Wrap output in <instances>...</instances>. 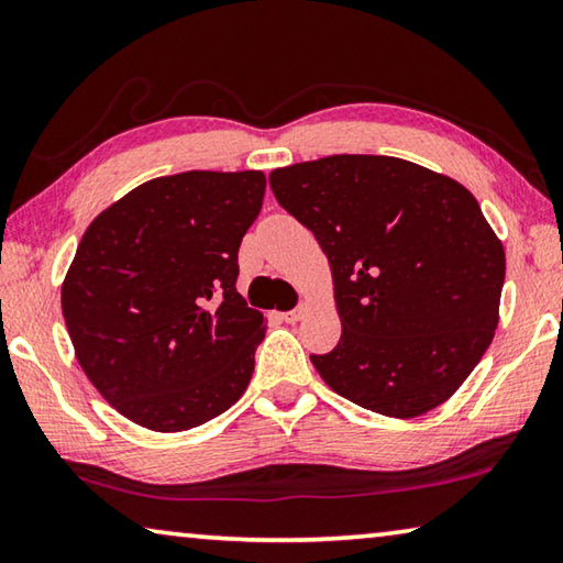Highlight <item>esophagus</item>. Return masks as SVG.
<instances>
[{"mask_svg":"<svg viewBox=\"0 0 563 563\" xmlns=\"http://www.w3.org/2000/svg\"><path fill=\"white\" fill-rule=\"evenodd\" d=\"M305 305H298V308H292V310H288V312H283V320L285 322H298L302 316H305Z\"/></svg>","mask_w":563,"mask_h":563,"instance_id":"34e87169","label":"esophagus"}]
</instances>
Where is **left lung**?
Returning a JSON list of instances; mask_svg holds the SVG:
<instances>
[{"label": "left lung", "instance_id": "obj_1", "mask_svg": "<svg viewBox=\"0 0 563 563\" xmlns=\"http://www.w3.org/2000/svg\"><path fill=\"white\" fill-rule=\"evenodd\" d=\"M271 188L335 283L342 335L310 355L320 377L399 419L450 399L489 347L507 271L476 198L430 168L360 154L275 168Z\"/></svg>", "mask_w": 563, "mask_h": 563}]
</instances>
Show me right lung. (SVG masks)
<instances>
[{"mask_svg":"<svg viewBox=\"0 0 563 563\" xmlns=\"http://www.w3.org/2000/svg\"><path fill=\"white\" fill-rule=\"evenodd\" d=\"M261 170H186L93 218L62 285L76 360L111 407L184 432L235 405L265 338L235 290L238 247L261 213Z\"/></svg>","mask_w":563,"mask_h":563,"instance_id":"1","label":"right lung"}]
</instances>
